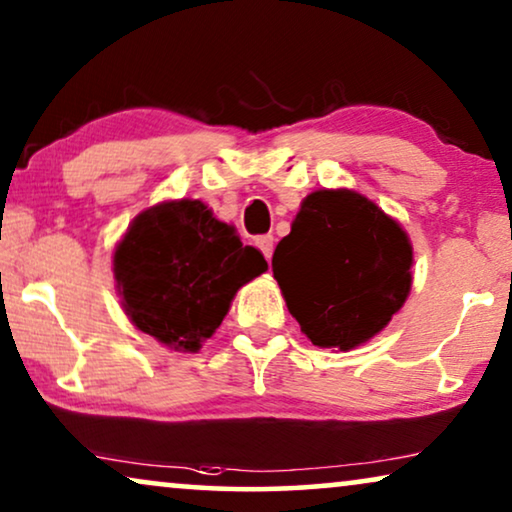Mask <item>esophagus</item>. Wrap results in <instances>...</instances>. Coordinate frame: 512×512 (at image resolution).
<instances>
[{"label": "esophagus", "instance_id": "1", "mask_svg": "<svg viewBox=\"0 0 512 512\" xmlns=\"http://www.w3.org/2000/svg\"><path fill=\"white\" fill-rule=\"evenodd\" d=\"M255 245L260 248V252L267 260L271 262V255H274V236L271 234H264V236H257L255 238Z\"/></svg>", "mask_w": 512, "mask_h": 512}]
</instances>
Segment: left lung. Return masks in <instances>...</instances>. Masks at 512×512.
I'll use <instances>...</instances> for the list:
<instances>
[{
    "instance_id": "left-lung-1",
    "label": "left lung",
    "mask_w": 512,
    "mask_h": 512,
    "mask_svg": "<svg viewBox=\"0 0 512 512\" xmlns=\"http://www.w3.org/2000/svg\"><path fill=\"white\" fill-rule=\"evenodd\" d=\"M271 269L304 335L323 349L349 351L405 304L412 245L365 196L320 189L304 199Z\"/></svg>"
}]
</instances>
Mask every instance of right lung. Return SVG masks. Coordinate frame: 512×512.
I'll list each match as a JSON object with an SVG mask.
<instances>
[{
  "mask_svg": "<svg viewBox=\"0 0 512 512\" xmlns=\"http://www.w3.org/2000/svg\"><path fill=\"white\" fill-rule=\"evenodd\" d=\"M267 271L234 227L201 201H170L135 217L114 252V274L135 327L180 351H199L236 290Z\"/></svg>",
  "mask_w": 512,
  "mask_h": 512,
  "instance_id": "obj_1",
  "label": "right lung"
}]
</instances>
